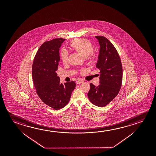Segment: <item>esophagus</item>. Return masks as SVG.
Here are the masks:
<instances>
[{
	"label": "esophagus",
	"mask_w": 156,
	"mask_h": 156,
	"mask_svg": "<svg viewBox=\"0 0 156 156\" xmlns=\"http://www.w3.org/2000/svg\"><path fill=\"white\" fill-rule=\"evenodd\" d=\"M84 81L83 80H82L81 79H78V80H77V83L78 84H80V83H83Z\"/></svg>",
	"instance_id": "1"
}]
</instances>
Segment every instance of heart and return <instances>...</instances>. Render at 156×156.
<instances>
[{"instance_id":"obj_1","label":"heart","mask_w":156,"mask_h":156,"mask_svg":"<svg viewBox=\"0 0 156 156\" xmlns=\"http://www.w3.org/2000/svg\"><path fill=\"white\" fill-rule=\"evenodd\" d=\"M72 48L78 52L82 55L87 58L93 60L94 58V55L92 54L94 46L90 41L84 38H79L73 40L70 44ZM61 59L64 63H66L68 61L69 54L66 50L63 49L61 52Z\"/></svg>"}]
</instances>
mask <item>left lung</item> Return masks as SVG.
<instances>
[{"label": "left lung", "mask_w": 156, "mask_h": 156, "mask_svg": "<svg viewBox=\"0 0 156 156\" xmlns=\"http://www.w3.org/2000/svg\"><path fill=\"white\" fill-rule=\"evenodd\" d=\"M100 46L96 67L100 71V84L90 83L87 96L92 104L104 107L114 99L122 80V67L118 51L104 36H96Z\"/></svg>", "instance_id": "8db88e82"}]
</instances>
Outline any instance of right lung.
<instances>
[{"instance_id": "obj_1", "label": "right lung", "mask_w": 156, "mask_h": 156, "mask_svg": "<svg viewBox=\"0 0 156 156\" xmlns=\"http://www.w3.org/2000/svg\"><path fill=\"white\" fill-rule=\"evenodd\" d=\"M65 39L58 38L41 45L34 60L32 76L36 92L43 102L58 110L69 103L75 82L60 83L56 70L60 60L59 48Z\"/></svg>"}]
</instances>
